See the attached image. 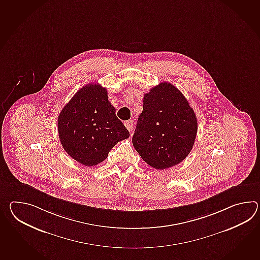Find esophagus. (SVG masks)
I'll return each mask as SVG.
<instances>
[{"label": "esophagus", "mask_w": 260, "mask_h": 260, "mask_svg": "<svg viewBox=\"0 0 260 260\" xmlns=\"http://www.w3.org/2000/svg\"><path fill=\"white\" fill-rule=\"evenodd\" d=\"M125 126L127 128V131L129 132V133H132L133 129V120H127V121H125Z\"/></svg>", "instance_id": "obj_1"}]
</instances>
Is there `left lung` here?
I'll list each match as a JSON object with an SVG mask.
<instances>
[{
	"instance_id": "1",
	"label": "left lung",
	"mask_w": 260,
	"mask_h": 260,
	"mask_svg": "<svg viewBox=\"0 0 260 260\" xmlns=\"http://www.w3.org/2000/svg\"><path fill=\"white\" fill-rule=\"evenodd\" d=\"M198 121L177 87L162 82L144 96L133 144L151 167L164 170L183 161L195 143Z\"/></svg>"
}]
</instances>
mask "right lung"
<instances>
[{"label": "right lung", "mask_w": 260, "mask_h": 260, "mask_svg": "<svg viewBox=\"0 0 260 260\" xmlns=\"http://www.w3.org/2000/svg\"><path fill=\"white\" fill-rule=\"evenodd\" d=\"M58 132L64 150L85 166L104 161L118 142L129 136L108 101L106 88L94 83L80 88L64 106Z\"/></svg>", "instance_id": "right-lung-1"}]
</instances>
